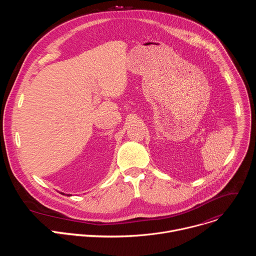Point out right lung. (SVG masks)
Listing matches in <instances>:
<instances>
[{"instance_id":"1","label":"right lung","mask_w":256,"mask_h":256,"mask_svg":"<svg viewBox=\"0 0 256 256\" xmlns=\"http://www.w3.org/2000/svg\"><path fill=\"white\" fill-rule=\"evenodd\" d=\"M60 194H64V192H60ZM66 196H72V194H66Z\"/></svg>"}]
</instances>
